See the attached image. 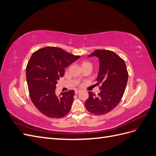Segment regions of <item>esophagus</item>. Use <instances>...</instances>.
Masks as SVG:
<instances>
[{"instance_id":"34e87169","label":"esophagus","mask_w":156,"mask_h":156,"mask_svg":"<svg viewBox=\"0 0 156 156\" xmlns=\"http://www.w3.org/2000/svg\"><path fill=\"white\" fill-rule=\"evenodd\" d=\"M81 92V90H75V94H78V93H79V92Z\"/></svg>"}]
</instances>
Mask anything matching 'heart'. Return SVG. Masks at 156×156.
Segmentation results:
<instances>
[{"label":"heart","instance_id":"heart-1","mask_svg":"<svg viewBox=\"0 0 156 156\" xmlns=\"http://www.w3.org/2000/svg\"><path fill=\"white\" fill-rule=\"evenodd\" d=\"M84 64H91L89 63V62H84V63L83 64V65H84Z\"/></svg>","mask_w":156,"mask_h":156}]
</instances>
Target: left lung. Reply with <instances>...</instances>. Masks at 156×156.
I'll use <instances>...</instances> for the list:
<instances>
[{"label":"left lung","instance_id":"obj_1","mask_svg":"<svg viewBox=\"0 0 156 156\" xmlns=\"http://www.w3.org/2000/svg\"><path fill=\"white\" fill-rule=\"evenodd\" d=\"M88 56L99 58L100 68L96 84H100L101 91L97 96L88 92L85 107L93 115H105L114 109L124 95L128 80L126 63L115 52L108 50L97 49Z\"/></svg>","mask_w":156,"mask_h":156}]
</instances>
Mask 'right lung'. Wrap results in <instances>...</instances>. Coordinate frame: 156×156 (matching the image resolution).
<instances>
[{"label": "right lung", "instance_id": "obj_1", "mask_svg": "<svg viewBox=\"0 0 156 156\" xmlns=\"http://www.w3.org/2000/svg\"><path fill=\"white\" fill-rule=\"evenodd\" d=\"M79 58L55 47H45L32 55L26 68L28 88L32 103L46 116L59 119L69 112L75 91L57 96L56 85L64 76L65 68Z\"/></svg>", "mask_w": 156, "mask_h": 156}]
</instances>
